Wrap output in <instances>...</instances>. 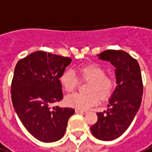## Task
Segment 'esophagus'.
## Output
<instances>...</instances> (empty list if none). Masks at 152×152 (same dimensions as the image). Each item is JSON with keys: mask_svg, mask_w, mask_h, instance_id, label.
<instances>
[{"mask_svg": "<svg viewBox=\"0 0 152 152\" xmlns=\"http://www.w3.org/2000/svg\"><path fill=\"white\" fill-rule=\"evenodd\" d=\"M76 113H79V114H86L87 113V112L86 111H82V110H76Z\"/></svg>", "mask_w": 152, "mask_h": 152, "instance_id": "34e87169", "label": "esophagus"}]
</instances>
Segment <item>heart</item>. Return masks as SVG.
Segmentation results:
<instances>
[{
    "instance_id": "1",
    "label": "heart",
    "mask_w": 152,
    "mask_h": 152,
    "mask_svg": "<svg viewBox=\"0 0 152 152\" xmlns=\"http://www.w3.org/2000/svg\"><path fill=\"white\" fill-rule=\"evenodd\" d=\"M75 75L72 70L67 69L62 73L59 82L67 92H72L78 85V79L89 82L86 87L87 94H73L65 98L66 105L77 110H87L98 104L99 98L104 102L109 100L115 89V80L106 75V70L97 63H89L76 69Z\"/></svg>"
}]
</instances>
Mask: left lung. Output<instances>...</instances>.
I'll use <instances>...</instances> for the list:
<instances>
[{
	"mask_svg": "<svg viewBox=\"0 0 152 152\" xmlns=\"http://www.w3.org/2000/svg\"><path fill=\"white\" fill-rule=\"evenodd\" d=\"M99 59L110 62L116 68V86L109 100V109L97 113V123L90 130L98 140H116L126 131L135 118L142 102L143 82L136 59L124 50H106Z\"/></svg>",
	"mask_w": 152,
	"mask_h": 152,
	"instance_id": "left-lung-1",
	"label": "left lung"
}]
</instances>
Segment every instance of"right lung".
<instances>
[{"label":"right lung","mask_w":152,"mask_h":152,"mask_svg":"<svg viewBox=\"0 0 152 152\" xmlns=\"http://www.w3.org/2000/svg\"><path fill=\"white\" fill-rule=\"evenodd\" d=\"M71 58L36 51L16 63L12 81V102L17 116L32 136L45 143L65 133L71 108L52 107L63 98L60 75Z\"/></svg>","instance_id":"add662e5"}]
</instances>
